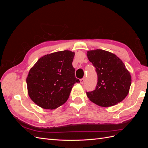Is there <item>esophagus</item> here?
Returning <instances> with one entry per match:
<instances>
[{"mask_svg": "<svg viewBox=\"0 0 148 148\" xmlns=\"http://www.w3.org/2000/svg\"><path fill=\"white\" fill-rule=\"evenodd\" d=\"M84 82V78H82V79H80V83L83 84Z\"/></svg>", "mask_w": 148, "mask_h": 148, "instance_id": "34e87169", "label": "esophagus"}]
</instances>
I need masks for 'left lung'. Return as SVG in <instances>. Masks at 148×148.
<instances>
[{
	"label": "left lung",
	"mask_w": 148,
	"mask_h": 148,
	"mask_svg": "<svg viewBox=\"0 0 148 148\" xmlns=\"http://www.w3.org/2000/svg\"><path fill=\"white\" fill-rule=\"evenodd\" d=\"M89 60L96 68V89L87 92L89 99L101 107H111L122 102L129 92L132 77L123 62L114 53L102 49L87 52Z\"/></svg>",
	"instance_id": "8db88e82"
}]
</instances>
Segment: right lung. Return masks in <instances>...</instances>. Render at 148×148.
<instances>
[{"instance_id":"right-lung-1","label":"right lung","mask_w":148,"mask_h":148,"mask_svg":"<svg viewBox=\"0 0 148 148\" xmlns=\"http://www.w3.org/2000/svg\"><path fill=\"white\" fill-rule=\"evenodd\" d=\"M75 52L65 50L41 57L26 78L28 93L36 104L44 109H55L69 99L76 83L72 62Z\"/></svg>"}]
</instances>
